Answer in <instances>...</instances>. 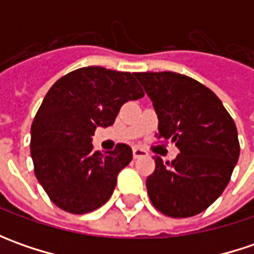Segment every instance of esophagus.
I'll use <instances>...</instances> for the list:
<instances>
[{
  "label": "esophagus",
  "instance_id": "34e87169",
  "mask_svg": "<svg viewBox=\"0 0 254 254\" xmlns=\"http://www.w3.org/2000/svg\"><path fill=\"white\" fill-rule=\"evenodd\" d=\"M132 155H134V158H141V157L147 155V151L144 148H140V147H134L132 148Z\"/></svg>",
  "mask_w": 254,
  "mask_h": 254
}]
</instances>
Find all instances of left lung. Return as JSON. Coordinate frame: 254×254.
<instances>
[{"mask_svg": "<svg viewBox=\"0 0 254 254\" xmlns=\"http://www.w3.org/2000/svg\"><path fill=\"white\" fill-rule=\"evenodd\" d=\"M152 100L162 142L172 141L174 161L155 157L147 178L151 203L171 218H190L209 208L229 184L240 154L238 130L219 97L185 74L134 73Z\"/></svg>", "mask_w": 254, "mask_h": 254, "instance_id": "8db88e82", "label": "left lung"}]
</instances>
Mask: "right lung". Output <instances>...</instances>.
Masks as SVG:
<instances>
[{"label":"right lung","instance_id":"add662e5","mask_svg":"<svg viewBox=\"0 0 254 254\" xmlns=\"http://www.w3.org/2000/svg\"><path fill=\"white\" fill-rule=\"evenodd\" d=\"M144 96L134 73L87 66L62 76L46 93L31 127L34 171L49 199L82 215L112 196L119 172L132 160L131 147L93 150L96 127L112 126L120 107Z\"/></svg>","mask_w":254,"mask_h":254}]
</instances>
